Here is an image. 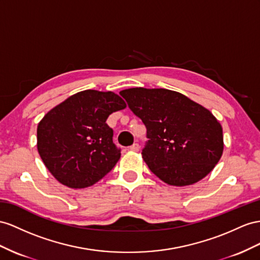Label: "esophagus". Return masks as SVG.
I'll list each match as a JSON object with an SVG mask.
<instances>
[{"mask_svg": "<svg viewBox=\"0 0 260 260\" xmlns=\"http://www.w3.org/2000/svg\"><path fill=\"white\" fill-rule=\"evenodd\" d=\"M129 150H132V151H138L139 150V145L137 143L133 144L131 147H129Z\"/></svg>", "mask_w": 260, "mask_h": 260, "instance_id": "obj_1", "label": "esophagus"}]
</instances>
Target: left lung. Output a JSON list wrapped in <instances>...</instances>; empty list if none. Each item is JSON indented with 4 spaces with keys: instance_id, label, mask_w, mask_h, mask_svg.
<instances>
[{
    "instance_id": "8db88e82",
    "label": "left lung",
    "mask_w": 260,
    "mask_h": 260,
    "mask_svg": "<svg viewBox=\"0 0 260 260\" xmlns=\"http://www.w3.org/2000/svg\"><path fill=\"white\" fill-rule=\"evenodd\" d=\"M119 94L147 128L142 156L159 179L183 187L214 169L224 149L223 129L208 109L167 89L131 88Z\"/></svg>"
}]
</instances>
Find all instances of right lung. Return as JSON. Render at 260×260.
Masks as SVG:
<instances>
[{"label": "right lung", "instance_id": "add662e5", "mask_svg": "<svg viewBox=\"0 0 260 260\" xmlns=\"http://www.w3.org/2000/svg\"><path fill=\"white\" fill-rule=\"evenodd\" d=\"M126 108L116 93L84 90L51 109L37 126V149L46 168L71 189L91 187L121 157L106 119Z\"/></svg>", "mask_w": 260, "mask_h": 260}]
</instances>
